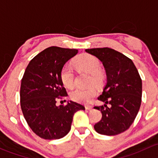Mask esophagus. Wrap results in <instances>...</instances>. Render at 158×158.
Instances as JSON below:
<instances>
[{"label": "esophagus", "instance_id": "1", "mask_svg": "<svg viewBox=\"0 0 158 158\" xmlns=\"http://www.w3.org/2000/svg\"><path fill=\"white\" fill-rule=\"evenodd\" d=\"M92 108H93V106H90V105H86L85 106V109H86V110H92Z\"/></svg>", "mask_w": 158, "mask_h": 158}]
</instances>
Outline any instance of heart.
Wrapping results in <instances>:
<instances>
[{"instance_id": "obj_1", "label": "heart", "mask_w": 158, "mask_h": 158, "mask_svg": "<svg viewBox=\"0 0 158 158\" xmlns=\"http://www.w3.org/2000/svg\"><path fill=\"white\" fill-rule=\"evenodd\" d=\"M76 67L81 71H86L91 74L90 84L100 86L104 81V74L101 70V64L98 58L94 55L83 53L74 60ZM60 78L63 85L68 89H71L74 86V73L73 68L69 64H65L61 68L60 72ZM97 94L94 87L87 89H75L71 93V98L74 101L81 103H88Z\"/></svg>"}]
</instances>
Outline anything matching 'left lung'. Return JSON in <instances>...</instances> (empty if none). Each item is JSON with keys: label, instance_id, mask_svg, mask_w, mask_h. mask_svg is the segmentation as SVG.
I'll return each instance as SVG.
<instances>
[{"label": "left lung", "instance_id": "obj_1", "mask_svg": "<svg viewBox=\"0 0 158 158\" xmlns=\"http://www.w3.org/2000/svg\"><path fill=\"white\" fill-rule=\"evenodd\" d=\"M85 51L103 62L106 73V84L98 97L105 104L94 106L101 111L102 118L94 125V129L105 135L120 134L131 126L141 106L142 83L139 71L130 58L113 48Z\"/></svg>", "mask_w": 158, "mask_h": 158}]
</instances>
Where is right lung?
<instances>
[{
    "label": "right lung",
    "instance_id": "right-lung-1",
    "mask_svg": "<svg viewBox=\"0 0 158 158\" xmlns=\"http://www.w3.org/2000/svg\"><path fill=\"white\" fill-rule=\"evenodd\" d=\"M77 52L74 48L49 47L35 55L26 68L21 81V110L31 129L42 139H59L65 136L74 113L85 110L84 106L73 101L56 106L58 99L68 96L60 78L61 68Z\"/></svg>",
    "mask_w": 158,
    "mask_h": 158
}]
</instances>
